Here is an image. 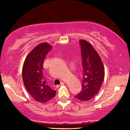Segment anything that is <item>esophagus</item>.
<instances>
[{"instance_id": "obj_1", "label": "esophagus", "mask_w": 130, "mask_h": 130, "mask_svg": "<svg viewBox=\"0 0 130 130\" xmlns=\"http://www.w3.org/2000/svg\"><path fill=\"white\" fill-rule=\"evenodd\" d=\"M64 85V83H63V82H61V84H60V85H61V86H63ZM59 86H58H58H57V87H59Z\"/></svg>"}]
</instances>
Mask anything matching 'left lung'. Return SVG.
Returning <instances> with one entry per match:
<instances>
[{
	"label": "left lung",
	"instance_id": "8db88e82",
	"mask_svg": "<svg viewBox=\"0 0 130 130\" xmlns=\"http://www.w3.org/2000/svg\"><path fill=\"white\" fill-rule=\"evenodd\" d=\"M80 45L83 77L81 92L75 98L82 102H86L95 96L100 90L104 79V66L99 54L89 42L80 40Z\"/></svg>",
	"mask_w": 130,
	"mask_h": 130
}]
</instances>
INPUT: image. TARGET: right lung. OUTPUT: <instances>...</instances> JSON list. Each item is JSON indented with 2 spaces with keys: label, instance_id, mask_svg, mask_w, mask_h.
Here are the masks:
<instances>
[{
  "label": "right lung",
  "instance_id": "obj_1",
  "mask_svg": "<svg viewBox=\"0 0 130 130\" xmlns=\"http://www.w3.org/2000/svg\"><path fill=\"white\" fill-rule=\"evenodd\" d=\"M52 48L47 42L37 45L26 57L22 67L24 86L31 97L38 102L44 104L56 94L46 83L42 68L46 55Z\"/></svg>",
  "mask_w": 130,
  "mask_h": 130
}]
</instances>
